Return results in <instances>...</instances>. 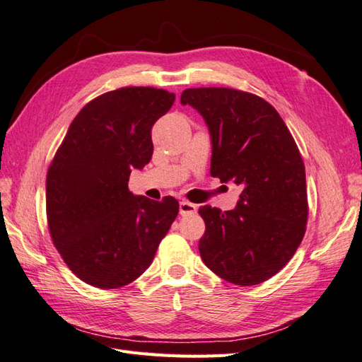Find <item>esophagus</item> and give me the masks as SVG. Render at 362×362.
I'll use <instances>...</instances> for the list:
<instances>
[{
    "instance_id": "obj_1",
    "label": "esophagus",
    "mask_w": 362,
    "mask_h": 362,
    "mask_svg": "<svg viewBox=\"0 0 362 362\" xmlns=\"http://www.w3.org/2000/svg\"><path fill=\"white\" fill-rule=\"evenodd\" d=\"M197 212V204L194 203H189V202H181L180 203V214L184 215H190V214H195Z\"/></svg>"
}]
</instances>
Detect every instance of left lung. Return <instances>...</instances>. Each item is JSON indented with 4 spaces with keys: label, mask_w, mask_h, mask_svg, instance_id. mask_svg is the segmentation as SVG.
Here are the masks:
<instances>
[{
    "label": "left lung",
    "mask_w": 362,
    "mask_h": 362,
    "mask_svg": "<svg viewBox=\"0 0 362 362\" xmlns=\"http://www.w3.org/2000/svg\"><path fill=\"white\" fill-rule=\"evenodd\" d=\"M202 115L212 139L211 175L242 186L237 207L203 206L198 243L206 267L251 286L291 260L307 230L305 165L284 119L259 95L232 88H189L181 94Z\"/></svg>",
    "instance_id": "1"
}]
</instances>
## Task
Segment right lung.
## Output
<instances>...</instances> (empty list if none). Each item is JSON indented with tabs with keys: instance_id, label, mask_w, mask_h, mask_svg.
<instances>
[{
	"instance_id": "right-lung-1",
	"label": "right lung",
	"mask_w": 362,
	"mask_h": 362,
	"mask_svg": "<svg viewBox=\"0 0 362 362\" xmlns=\"http://www.w3.org/2000/svg\"><path fill=\"white\" fill-rule=\"evenodd\" d=\"M175 94L127 86L88 102L72 120L47 168L46 218L63 262L85 284L125 286L155 259L180 204L128 190L133 168L153 155L151 127Z\"/></svg>"
}]
</instances>
